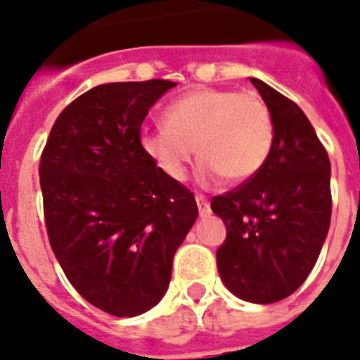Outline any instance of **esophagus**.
<instances>
[{"instance_id":"1","label":"esophagus","mask_w":360,"mask_h":360,"mask_svg":"<svg viewBox=\"0 0 360 360\" xmlns=\"http://www.w3.org/2000/svg\"><path fill=\"white\" fill-rule=\"evenodd\" d=\"M196 204H198V213H200V217H210V202H207V198L204 195H196Z\"/></svg>"}]
</instances>
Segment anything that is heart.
<instances>
[{
  "label": "heart",
  "instance_id": "heart-1",
  "mask_svg": "<svg viewBox=\"0 0 360 360\" xmlns=\"http://www.w3.org/2000/svg\"><path fill=\"white\" fill-rule=\"evenodd\" d=\"M164 122L143 129L140 147L174 182L186 176L195 147L205 180L245 182L264 167L275 138L269 107L253 91L195 89L165 107Z\"/></svg>",
  "mask_w": 360,
  "mask_h": 360
}]
</instances>
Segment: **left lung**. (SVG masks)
I'll return each mask as SVG.
<instances>
[{
	"label": "left lung",
	"mask_w": 360,
	"mask_h": 360,
	"mask_svg": "<svg viewBox=\"0 0 360 360\" xmlns=\"http://www.w3.org/2000/svg\"><path fill=\"white\" fill-rule=\"evenodd\" d=\"M250 79L269 107L275 138L259 173L211 200L227 229L217 266L238 299L273 304L299 290L319 259L331 220L330 158L295 101Z\"/></svg>",
	"instance_id": "left-lung-1"
}]
</instances>
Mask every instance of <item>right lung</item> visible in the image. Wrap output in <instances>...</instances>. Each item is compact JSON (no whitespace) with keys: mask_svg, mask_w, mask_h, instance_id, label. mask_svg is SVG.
Listing matches in <instances>:
<instances>
[{"mask_svg":"<svg viewBox=\"0 0 360 360\" xmlns=\"http://www.w3.org/2000/svg\"><path fill=\"white\" fill-rule=\"evenodd\" d=\"M174 85L92 87L61 110L39 160L52 251L75 290L115 317H136L160 302L198 217L195 195L140 147L147 112Z\"/></svg>","mask_w":360,"mask_h":360,"instance_id":"obj_1","label":"right lung"}]
</instances>
